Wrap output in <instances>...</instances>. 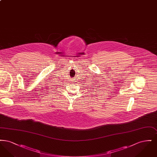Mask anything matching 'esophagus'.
<instances>
[{"mask_svg":"<svg viewBox=\"0 0 157 157\" xmlns=\"http://www.w3.org/2000/svg\"><path fill=\"white\" fill-rule=\"evenodd\" d=\"M75 83V81H72V83Z\"/></svg>","mask_w":157,"mask_h":157,"instance_id":"obj_1","label":"esophagus"}]
</instances>
